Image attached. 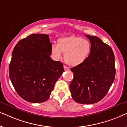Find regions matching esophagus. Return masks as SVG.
Returning <instances> with one entry per match:
<instances>
[{
    "instance_id": "esophagus-1",
    "label": "esophagus",
    "mask_w": 127,
    "mask_h": 127,
    "mask_svg": "<svg viewBox=\"0 0 127 127\" xmlns=\"http://www.w3.org/2000/svg\"><path fill=\"white\" fill-rule=\"evenodd\" d=\"M64 70H69V67H67L66 66H65V65L64 66Z\"/></svg>"
}]
</instances>
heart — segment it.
I'll list each match as a JSON object with an SVG mask.
<instances>
[{
  "instance_id": "1",
  "label": "heart",
  "mask_w": 127,
  "mask_h": 127,
  "mask_svg": "<svg viewBox=\"0 0 127 127\" xmlns=\"http://www.w3.org/2000/svg\"><path fill=\"white\" fill-rule=\"evenodd\" d=\"M90 41L86 39L76 36L60 38L57 44L51 47L52 57L55 60L62 58L65 54L64 60L71 66H77L83 64L87 60L91 52Z\"/></svg>"
}]
</instances>
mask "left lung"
Here are the masks:
<instances>
[{
	"label": "left lung",
	"mask_w": 127,
	"mask_h": 127,
	"mask_svg": "<svg viewBox=\"0 0 127 127\" xmlns=\"http://www.w3.org/2000/svg\"><path fill=\"white\" fill-rule=\"evenodd\" d=\"M92 50L84 63L70 69L73 79L69 88L74 101L93 104L102 99L113 83L115 60L112 48L96 36L85 35Z\"/></svg>",
	"instance_id": "1"
}]
</instances>
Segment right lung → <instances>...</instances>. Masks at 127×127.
<instances>
[{"label": "right lung", "instance_id": "right-lung-1", "mask_svg": "<svg viewBox=\"0 0 127 127\" xmlns=\"http://www.w3.org/2000/svg\"><path fill=\"white\" fill-rule=\"evenodd\" d=\"M51 46L47 34H32L14 48L10 79L17 94L28 102L46 101L64 72L62 62L50 57Z\"/></svg>", "mask_w": 127, "mask_h": 127}]
</instances>
